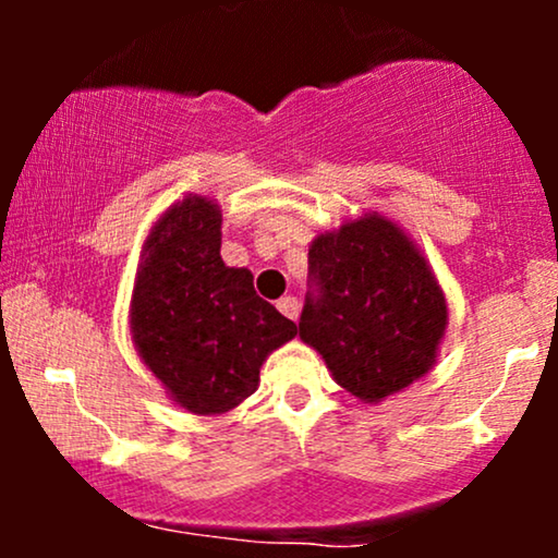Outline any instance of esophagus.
Here are the masks:
<instances>
[{"label": "esophagus", "instance_id": "obj_1", "mask_svg": "<svg viewBox=\"0 0 558 558\" xmlns=\"http://www.w3.org/2000/svg\"><path fill=\"white\" fill-rule=\"evenodd\" d=\"M278 310L283 312L288 319H296L299 317V299L296 296H283L278 301Z\"/></svg>", "mask_w": 558, "mask_h": 558}]
</instances>
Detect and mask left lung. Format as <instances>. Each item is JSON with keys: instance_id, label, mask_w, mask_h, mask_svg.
<instances>
[{"instance_id": "1", "label": "left lung", "mask_w": 558, "mask_h": 558, "mask_svg": "<svg viewBox=\"0 0 558 558\" xmlns=\"http://www.w3.org/2000/svg\"><path fill=\"white\" fill-rule=\"evenodd\" d=\"M301 341L364 403L433 369L448 325L444 288L407 230L380 213L325 230L310 246Z\"/></svg>"}]
</instances>
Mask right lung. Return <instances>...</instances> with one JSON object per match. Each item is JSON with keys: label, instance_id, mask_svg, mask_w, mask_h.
<instances>
[{"label": "right lung", "instance_id": "add662e5", "mask_svg": "<svg viewBox=\"0 0 558 558\" xmlns=\"http://www.w3.org/2000/svg\"><path fill=\"white\" fill-rule=\"evenodd\" d=\"M222 213L189 194L165 209L141 248L131 336L170 401L226 414L259 386V369L296 325L257 296L246 267L220 257Z\"/></svg>", "mask_w": 558, "mask_h": 558}]
</instances>
